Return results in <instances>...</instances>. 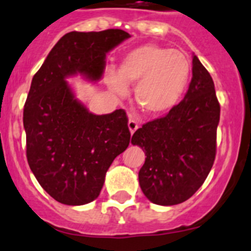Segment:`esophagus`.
Listing matches in <instances>:
<instances>
[{"instance_id":"obj_1","label":"esophagus","mask_w":251,"mask_h":251,"mask_svg":"<svg viewBox=\"0 0 251 251\" xmlns=\"http://www.w3.org/2000/svg\"><path fill=\"white\" fill-rule=\"evenodd\" d=\"M128 128H129V131H130V134H134V131L139 128V126L134 120H129L128 121Z\"/></svg>"}]
</instances>
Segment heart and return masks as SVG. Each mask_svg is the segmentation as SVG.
<instances>
[{
    "label": "heart",
    "mask_w": 251,
    "mask_h": 251,
    "mask_svg": "<svg viewBox=\"0 0 251 251\" xmlns=\"http://www.w3.org/2000/svg\"><path fill=\"white\" fill-rule=\"evenodd\" d=\"M192 78L189 58L178 50L145 44L129 51L118 71L107 69L111 90L121 96L128 94V84H136L135 100L150 116H162L182 100Z\"/></svg>",
    "instance_id": "1"
}]
</instances>
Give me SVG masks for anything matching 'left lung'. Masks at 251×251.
Listing matches in <instances>:
<instances>
[{
	"instance_id": "8db88e82",
	"label": "left lung",
	"mask_w": 251,
	"mask_h": 251,
	"mask_svg": "<svg viewBox=\"0 0 251 251\" xmlns=\"http://www.w3.org/2000/svg\"><path fill=\"white\" fill-rule=\"evenodd\" d=\"M218 122L215 84L193 54V78L183 101L131 136V144L145 151L139 184L151 202L180 204L201 187L215 161Z\"/></svg>"
}]
</instances>
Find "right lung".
Segmentation results:
<instances>
[{"label":"right lung","instance_id":"1","mask_svg":"<svg viewBox=\"0 0 251 251\" xmlns=\"http://www.w3.org/2000/svg\"><path fill=\"white\" fill-rule=\"evenodd\" d=\"M130 38L121 29L59 39L31 80L24 105L29 167L45 192L64 205H85L102 189L111 163L128 148L125 110L94 115L75 98L67 78L100 80L106 53Z\"/></svg>","mask_w":251,"mask_h":251}]
</instances>
